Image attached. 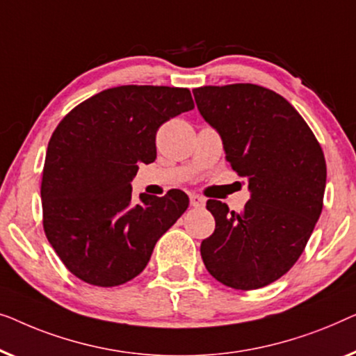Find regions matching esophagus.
Segmentation results:
<instances>
[{"label":"esophagus","mask_w":356,"mask_h":356,"mask_svg":"<svg viewBox=\"0 0 356 356\" xmlns=\"http://www.w3.org/2000/svg\"><path fill=\"white\" fill-rule=\"evenodd\" d=\"M204 202H207V200H204L203 197H200V195H197V193L190 195V204H192V207H195V208L204 207Z\"/></svg>","instance_id":"34e87169"}]
</instances>
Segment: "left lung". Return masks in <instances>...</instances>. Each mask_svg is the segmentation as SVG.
Returning <instances> with one entry per match:
<instances>
[{
	"instance_id": "left-lung-1",
	"label": "left lung",
	"mask_w": 356,
	"mask_h": 356,
	"mask_svg": "<svg viewBox=\"0 0 356 356\" xmlns=\"http://www.w3.org/2000/svg\"><path fill=\"white\" fill-rule=\"evenodd\" d=\"M193 97L250 190L242 213L208 200L216 229L200 247L203 263L227 287H264L293 266L316 226L326 188L324 153L297 109L273 90L209 85L195 88Z\"/></svg>"
}]
</instances>
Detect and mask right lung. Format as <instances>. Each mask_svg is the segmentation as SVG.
Returning a JSON list of instances; mask_svg holds the SVG:
<instances>
[{
  "label": "right lung",
  "instance_id": "right-lung-1",
  "mask_svg": "<svg viewBox=\"0 0 356 356\" xmlns=\"http://www.w3.org/2000/svg\"><path fill=\"white\" fill-rule=\"evenodd\" d=\"M188 88L122 85L85 99L49 138L43 227L74 276L116 287L143 271L159 237L188 207L182 190L132 202L138 164L156 159V132L193 109Z\"/></svg>",
  "mask_w": 356,
  "mask_h": 356
}]
</instances>
